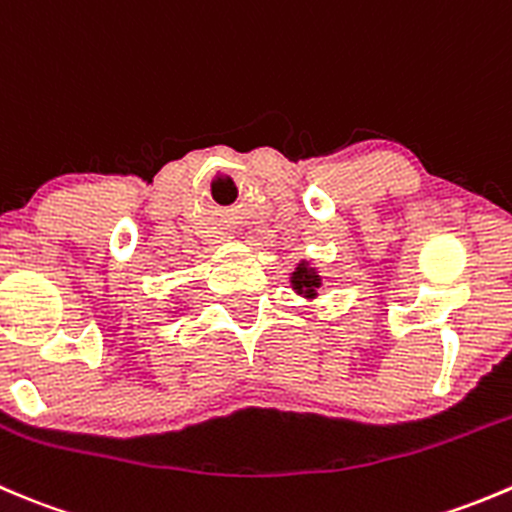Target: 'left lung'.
<instances>
[{
	"label": "left lung",
	"mask_w": 512,
	"mask_h": 512,
	"mask_svg": "<svg viewBox=\"0 0 512 512\" xmlns=\"http://www.w3.org/2000/svg\"><path fill=\"white\" fill-rule=\"evenodd\" d=\"M293 288H296L298 293H306V296H316V288H318V281L321 278L316 276V271L313 268H308L306 263H298V271L293 273Z\"/></svg>",
	"instance_id": "1"
}]
</instances>
